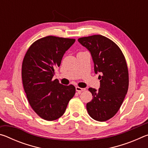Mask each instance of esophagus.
<instances>
[{"label":"esophagus","mask_w":148,"mask_h":148,"mask_svg":"<svg viewBox=\"0 0 148 148\" xmlns=\"http://www.w3.org/2000/svg\"><path fill=\"white\" fill-rule=\"evenodd\" d=\"M76 91H77L79 93H80V92L86 91V89L81 88V87H76Z\"/></svg>","instance_id":"1"}]
</instances>
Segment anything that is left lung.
<instances>
[{
    "instance_id": "obj_1",
    "label": "left lung",
    "mask_w": 148,
    "mask_h": 148,
    "mask_svg": "<svg viewBox=\"0 0 148 148\" xmlns=\"http://www.w3.org/2000/svg\"><path fill=\"white\" fill-rule=\"evenodd\" d=\"M78 42L91 53L100 88H89L92 99L87 104L88 114L98 121L115 116L121 107L129 87V72L121 49L111 40L102 35L83 37Z\"/></svg>"
}]
</instances>
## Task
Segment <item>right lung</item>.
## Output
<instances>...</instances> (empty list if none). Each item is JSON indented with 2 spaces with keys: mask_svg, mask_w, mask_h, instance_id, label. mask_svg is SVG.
Wrapping results in <instances>:
<instances>
[{
  "mask_svg": "<svg viewBox=\"0 0 148 148\" xmlns=\"http://www.w3.org/2000/svg\"><path fill=\"white\" fill-rule=\"evenodd\" d=\"M75 39L49 36L38 40L27 50L22 64V80L27 99L34 111L47 121L61 117L76 92L72 85L53 80L55 70Z\"/></svg>",
  "mask_w": 148,
  "mask_h": 148,
  "instance_id": "add662e5",
  "label": "right lung"
}]
</instances>
